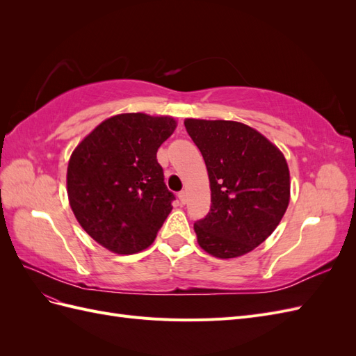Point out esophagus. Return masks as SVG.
Here are the masks:
<instances>
[{"label":"esophagus","mask_w":356,"mask_h":356,"mask_svg":"<svg viewBox=\"0 0 356 356\" xmlns=\"http://www.w3.org/2000/svg\"><path fill=\"white\" fill-rule=\"evenodd\" d=\"M178 197H179L181 203H187V200H188V193H187L186 190H182V191H179Z\"/></svg>","instance_id":"obj_1"}]
</instances>
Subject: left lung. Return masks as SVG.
<instances>
[{
    "mask_svg": "<svg viewBox=\"0 0 356 356\" xmlns=\"http://www.w3.org/2000/svg\"><path fill=\"white\" fill-rule=\"evenodd\" d=\"M208 169L211 211L195 224L197 243L217 258L242 257L281 222L291 197L284 153L254 127L186 118Z\"/></svg>",
    "mask_w": 356,
    "mask_h": 356,
    "instance_id": "8db88e82",
    "label": "left lung"
}]
</instances>
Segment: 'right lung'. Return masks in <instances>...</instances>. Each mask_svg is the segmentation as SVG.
Segmentation results:
<instances>
[{"label":"right lung","instance_id":"right-lung-1","mask_svg":"<svg viewBox=\"0 0 356 356\" xmlns=\"http://www.w3.org/2000/svg\"><path fill=\"white\" fill-rule=\"evenodd\" d=\"M177 124L170 115L117 114L74 148L67 169L70 207L105 250L131 255L154 242L174 200L156 154Z\"/></svg>","mask_w":356,"mask_h":356}]
</instances>
